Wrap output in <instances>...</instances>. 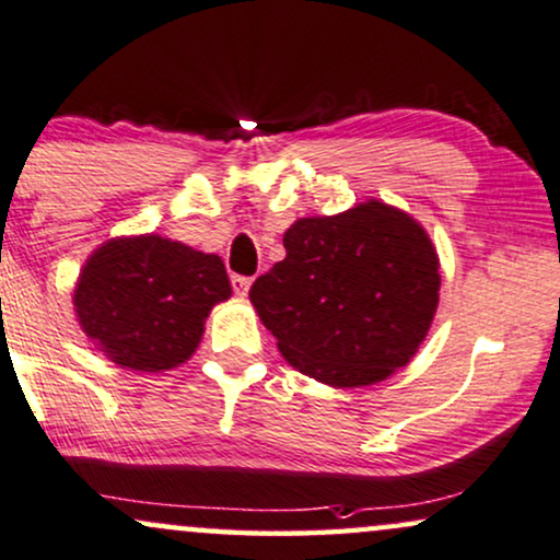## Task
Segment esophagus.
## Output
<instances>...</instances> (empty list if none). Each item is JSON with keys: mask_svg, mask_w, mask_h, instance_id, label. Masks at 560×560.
Masks as SVG:
<instances>
[{"mask_svg": "<svg viewBox=\"0 0 560 560\" xmlns=\"http://www.w3.org/2000/svg\"><path fill=\"white\" fill-rule=\"evenodd\" d=\"M250 287H253L250 276H240V273L232 276V289H234V294H237V298H245V294L250 292Z\"/></svg>", "mask_w": 560, "mask_h": 560, "instance_id": "obj_1", "label": "esophagus"}]
</instances>
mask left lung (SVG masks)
<instances>
[{"label": "left lung", "instance_id": "8db88e82", "mask_svg": "<svg viewBox=\"0 0 560 560\" xmlns=\"http://www.w3.org/2000/svg\"><path fill=\"white\" fill-rule=\"evenodd\" d=\"M287 258L250 300L289 365L328 386L388 378L412 360L438 307V255L412 215L378 200L300 219Z\"/></svg>", "mask_w": 560, "mask_h": 560}]
</instances>
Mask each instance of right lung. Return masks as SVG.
Wrapping results in <instances>:
<instances>
[{
    "label": "right lung",
    "mask_w": 560,
    "mask_h": 560,
    "mask_svg": "<svg viewBox=\"0 0 560 560\" xmlns=\"http://www.w3.org/2000/svg\"><path fill=\"white\" fill-rule=\"evenodd\" d=\"M229 294L219 255L145 234L98 247L72 300L83 331L112 362L159 373L195 352L208 313Z\"/></svg>",
    "instance_id": "add662e5"
}]
</instances>
